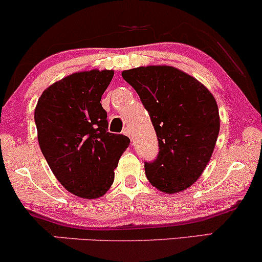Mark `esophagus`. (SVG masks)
<instances>
[{
	"instance_id": "esophagus-1",
	"label": "esophagus",
	"mask_w": 262,
	"mask_h": 262,
	"mask_svg": "<svg viewBox=\"0 0 262 262\" xmlns=\"http://www.w3.org/2000/svg\"><path fill=\"white\" fill-rule=\"evenodd\" d=\"M122 134L126 135V136L130 137V138H131V141H134V138L131 137V130H130V127H125V128H124V131H122Z\"/></svg>"
}]
</instances>
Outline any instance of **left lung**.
Listing matches in <instances>:
<instances>
[{"instance_id": "1", "label": "left lung", "mask_w": 262, "mask_h": 262, "mask_svg": "<svg viewBox=\"0 0 262 262\" xmlns=\"http://www.w3.org/2000/svg\"><path fill=\"white\" fill-rule=\"evenodd\" d=\"M157 132L159 153L144 163L146 176L161 192L172 194L199 179L214 151L220 116L214 96L198 80L169 66L124 70Z\"/></svg>"}]
</instances>
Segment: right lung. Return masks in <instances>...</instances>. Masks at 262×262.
Segmentation results:
<instances>
[{"label": "right lung", "instance_id": "right-lung-1", "mask_svg": "<svg viewBox=\"0 0 262 262\" xmlns=\"http://www.w3.org/2000/svg\"><path fill=\"white\" fill-rule=\"evenodd\" d=\"M113 70L75 73L47 87L35 108L37 140L51 170L67 190L99 198L114 182V170L130 138L108 132L101 99Z\"/></svg>", "mask_w": 262, "mask_h": 262}]
</instances>
